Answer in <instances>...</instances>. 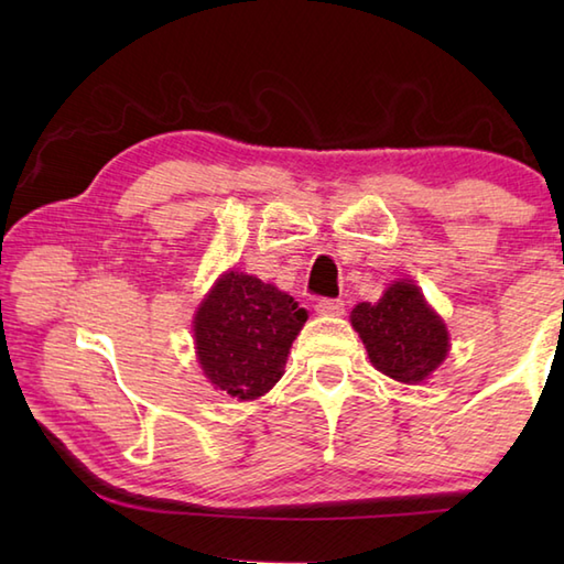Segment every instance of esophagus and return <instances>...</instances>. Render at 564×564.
<instances>
[{
    "label": "esophagus",
    "instance_id": "obj_1",
    "mask_svg": "<svg viewBox=\"0 0 564 564\" xmlns=\"http://www.w3.org/2000/svg\"><path fill=\"white\" fill-rule=\"evenodd\" d=\"M317 315H325V317H339L344 315V301H329V297H325V301H319L315 305Z\"/></svg>",
    "mask_w": 564,
    "mask_h": 564
}]
</instances>
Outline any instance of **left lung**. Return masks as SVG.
I'll use <instances>...</instances> for the list:
<instances>
[{
    "label": "left lung",
    "mask_w": 564,
    "mask_h": 564,
    "mask_svg": "<svg viewBox=\"0 0 564 564\" xmlns=\"http://www.w3.org/2000/svg\"><path fill=\"white\" fill-rule=\"evenodd\" d=\"M351 325L370 364L406 386L426 380L448 356V329L412 281H394L378 303H358Z\"/></svg>",
    "instance_id": "left-lung-1"
}]
</instances>
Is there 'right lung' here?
I'll return each mask as SVG.
<instances>
[{"mask_svg":"<svg viewBox=\"0 0 564 564\" xmlns=\"http://www.w3.org/2000/svg\"><path fill=\"white\" fill-rule=\"evenodd\" d=\"M307 313L257 275L227 271L194 317L196 356L215 390L257 400L281 380Z\"/></svg>","mask_w":564,"mask_h":564,"instance_id":"1","label":"right lung"}]
</instances>
